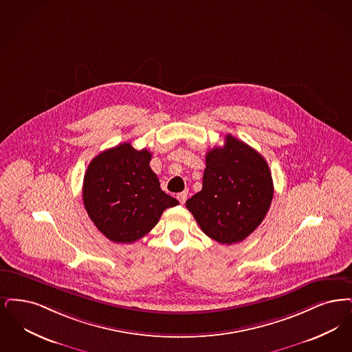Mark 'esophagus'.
I'll return each mask as SVG.
<instances>
[{
  "label": "esophagus",
  "mask_w": 352,
  "mask_h": 352,
  "mask_svg": "<svg viewBox=\"0 0 352 352\" xmlns=\"http://www.w3.org/2000/svg\"><path fill=\"white\" fill-rule=\"evenodd\" d=\"M186 197H188V192H186V190L177 195V199H179V201H180V204H183V205L185 204V201H186Z\"/></svg>",
  "instance_id": "obj_1"
}]
</instances>
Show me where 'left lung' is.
Wrapping results in <instances>:
<instances>
[{"label": "left lung", "mask_w": 352, "mask_h": 352, "mask_svg": "<svg viewBox=\"0 0 352 352\" xmlns=\"http://www.w3.org/2000/svg\"><path fill=\"white\" fill-rule=\"evenodd\" d=\"M272 197L274 182L265 159L229 134L222 147L206 153L202 189L185 205L209 238L232 245L259 226Z\"/></svg>", "instance_id": "1"}]
</instances>
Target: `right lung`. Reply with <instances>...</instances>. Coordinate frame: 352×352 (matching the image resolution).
I'll return each instance as SVG.
<instances>
[{"label": "right lung", "mask_w": 352, "mask_h": 352, "mask_svg": "<svg viewBox=\"0 0 352 352\" xmlns=\"http://www.w3.org/2000/svg\"><path fill=\"white\" fill-rule=\"evenodd\" d=\"M151 153L130 143L105 150L89 163L82 201L96 228L114 243H133L179 201L164 193L150 167Z\"/></svg>", "instance_id": "1"}]
</instances>
